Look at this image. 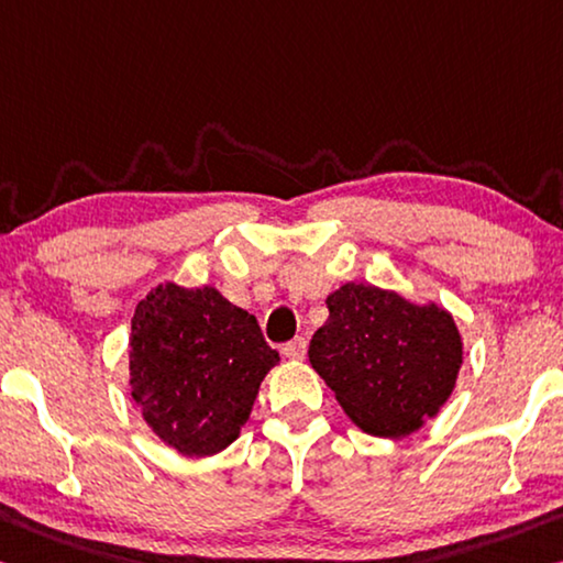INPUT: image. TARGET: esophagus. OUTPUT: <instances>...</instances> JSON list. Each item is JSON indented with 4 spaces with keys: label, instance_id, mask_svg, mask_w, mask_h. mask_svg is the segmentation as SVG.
Here are the masks:
<instances>
[{
    "label": "esophagus",
    "instance_id": "obj_1",
    "mask_svg": "<svg viewBox=\"0 0 563 563\" xmlns=\"http://www.w3.org/2000/svg\"><path fill=\"white\" fill-rule=\"evenodd\" d=\"M308 353V341L306 338H292L290 343L283 345V355H288L292 361H302Z\"/></svg>",
    "mask_w": 563,
    "mask_h": 563
}]
</instances>
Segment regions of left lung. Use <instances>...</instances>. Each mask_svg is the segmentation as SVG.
<instances>
[{
  "label": "left lung",
  "instance_id": "obj_1",
  "mask_svg": "<svg viewBox=\"0 0 563 563\" xmlns=\"http://www.w3.org/2000/svg\"><path fill=\"white\" fill-rule=\"evenodd\" d=\"M325 306L330 316L308 358L355 426L400 439L439 413L463 363L459 328L445 310L363 283L341 285Z\"/></svg>",
  "mask_w": 563,
  "mask_h": 563
}]
</instances>
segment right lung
<instances>
[{
  "mask_svg": "<svg viewBox=\"0 0 563 563\" xmlns=\"http://www.w3.org/2000/svg\"><path fill=\"white\" fill-rule=\"evenodd\" d=\"M278 361L255 316L210 285H157L132 316V398L183 456H212L233 443Z\"/></svg>",
  "mask_w": 563,
  "mask_h": 563,
  "instance_id": "1",
  "label": "right lung"
}]
</instances>
